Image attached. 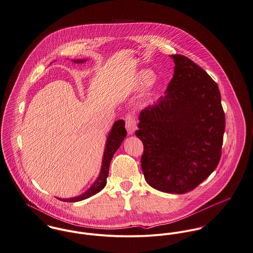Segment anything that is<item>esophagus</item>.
Segmentation results:
<instances>
[{
  "label": "esophagus",
  "mask_w": 253,
  "mask_h": 253,
  "mask_svg": "<svg viewBox=\"0 0 253 253\" xmlns=\"http://www.w3.org/2000/svg\"><path fill=\"white\" fill-rule=\"evenodd\" d=\"M125 126L127 129V132L129 135L134 134V132L136 131L137 128V121H136V117L133 114H126L125 116Z\"/></svg>",
  "instance_id": "34e87169"
}]
</instances>
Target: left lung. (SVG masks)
<instances>
[{
    "label": "left lung",
    "mask_w": 253,
    "mask_h": 253,
    "mask_svg": "<svg viewBox=\"0 0 253 253\" xmlns=\"http://www.w3.org/2000/svg\"><path fill=\"white\" fill-rule=\"evenodd\" d=\"M174 75L165 96L139 115L141 166L152 188L169 194L196 189L217 167L225 113L217 83L189 57L172 54Z\"/></svg>",
    "instance_id": "8db88e82"
}]
</instances>
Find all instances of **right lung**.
Returning <instances> with one entry per match:
<instances>
[{
	"label": "right lung",
	"instance_id": "add662e5",
	"mask_svg": "<svg viewBox=\"0 0 253 253\" xmlns=\"http://www.w3.org/2000/svg\"><path fill=\"white\" fill-rule=\"evenodd\" d=\"M85 60H73V62L78 63V62H83ZM127 135V131L125 129V122L124 120H117L114 124L113 127L108 135L107 138V142H106V147H105V151L103 153V159H102V165H101V173L99 178L97 179V181L93 184V186L82 196H79L77 198H73V199H66V200H61L58 199L62 202H80L83 200H86L92 196H94L95 194L99 193L101 190H102L106 184V178L108 176V170H109V164L110 161L112 159L113 154L115 152L119 149V147L121 146V143L123 142L124 138Z\"/></svg>",
	"mask_w": 253,
	"mask_h": 253
}]
</instances>
